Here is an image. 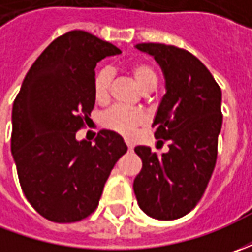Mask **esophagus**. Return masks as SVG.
Wrapping results in <instances>:
<instances>
[{
  "label": "esophagus",
  "instance_id": "34e87169",
  "mask_svg": "<svg viewBox=\"0 0 252 252\" xmlns=\"http://www.w3.org/2000/svg\"><path fill=\"white\" fill-rule=\"evenodd\" d=\"M126 144H127V149H129V150H133V146H131L130 143H129V141H126Z\"/></svg>",
  "mask_w": 252,
  "mask_h": 252
}]
</instances>
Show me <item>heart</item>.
<instances>
[{
    "label": "heart",
    "instance_id": "1",
    "mask_svg": "<svg viewBox=\"0 0 252 252\" xmlns=\"http://www.w3.org/2000/svg\"><path fill=\"white\" fill-rule=\"evenodd\" d=\"M131 77L143 92L154 91L158 85V73L156 67L150 63H137L131 65ZM113 80V70L109 67L101 68L94 78V92L95 98L99 102L109 98ZM102 123L108 129L119 133L122 136L130 137L134 131L146 123V115L136 109H126L123 106H112L103 113Z\"/></svg>",
    "mask_w": 252,
    "mask_h": 252
}]
</instances>
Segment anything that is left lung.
Listing matches in <instances>:
<instances>
[{
	"instance_id": "8db88e82",
	"label": "left lung",
	"mask_w": 252,
	"mask_h": 252,
	"mask_svg": "<svg viewBox=\"0 0 252 252\" xmlns=\"http://www.w3.org/2000/svg\"><path fill=\"white\" fill-rule=\"evenodd\" d=\"M136 49L153 56L165 78L153 127L169 150L158 157L147 146L134 147L143 167L133 189L147 216L175 220L196 206L216 165L221 90L203 63L184 49L162 43H139Z\"/></svg>"
}]
</instances>
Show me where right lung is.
<instances>
[{
    "mask_svg": "<svg viewBox=\"0 0 252 252\" xmlns=\"http://www.w3.org/2000/svg\"><path fill=\"white\" fill-rule=\"evenodd\" d=\"M121 50L84 31L54 39L32 64L12 106L11 151L28 202L50 221L73 223L98 206L116 161L121 134L75 139L95 105L96 63Z\"/></svg>",
    "mask_w": 252,
    "mask_h": 252,
    "instance_id": "add662e5",
    "label": "right lung"
}]
</instances>
